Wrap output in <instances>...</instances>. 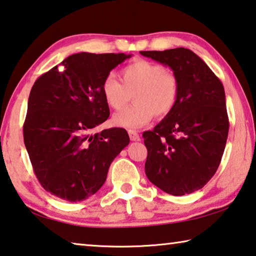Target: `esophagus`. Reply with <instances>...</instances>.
Listing matches in <instances>:
<instances>
[{
  "instance_id": "34e87169",
  "label": "esophagus",
  "mask_w": 256,
  "mask_h": 256,
  "mask_svg": "<svg viewBox=\"0 0 256 256\" xmlns=\"http://www.w3.org/2000/svg\"><path fill=\"white\" fill-rule=\"evenodd\" d=\"M128 136H130V139L132 141H139L140 140V136L138 134L136 131H133V130H128Z\"/></svg>"
}]
</instances>
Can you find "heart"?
Returning a JSON list of instances; mask_svg holds the SVG:
<instances>
[{"mask_svg":"<svg viewBox=\"0 0 256 256\" xmlns=\"http://www.w3.org/2000/svg\"><path fill=\"white\" fill-rule=\"evenodd\" d=\"M123 83L114 75L104 77V98L114 109H120L133 94L132 106L116 112L114 124L120 128H138L148 124L154 115H168L176 107L179 96V82L173 72L160 64L136 60L120 72Z\"/></svg>","mask_w":256,"mask_h":256,"instance_id":"b5f03b06","label":"heart"}]
</instances>
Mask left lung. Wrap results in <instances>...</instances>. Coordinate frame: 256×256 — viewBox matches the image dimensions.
<instances>
[{
	"label": "left lung",
	"instance_id": "obj_1",
	"mask_svg": "<svg viewBox=\"0 0 256 256\" xmlns=\"http://www.w3.org/2000/svg\"><path fill=\"white\" fill-rule=\"evenodd\" d=\"M172 70L179 82L176 107L142 136L146 176L173 196L202 189L220 165L229 132L221 80L192 50L140 51Z\"/></svg>",
	"mask_w": 256,
	"mask_h": 256
}]
</instances>
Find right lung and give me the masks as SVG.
I'll return each instance as SVG.
<instances>
[{"label":"right lung","mask_w":256,"mask_h":256,"mask_svg":"<svg viewBox=\"0 0 256 256\" xmlns=\"http://www.w3.org/2000/svg\"><path fill=\"white\" fill-rule=\"evenodd\" d=\"M131 56L72 54L32 88L24 142L40 184L60 200L80 202L94 194L130 142L120 128L90 132L109 117L101 90L104 77Z\"/></svg>","instance_id":"add662e5"}]
</instances>
